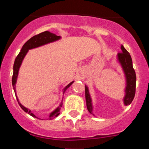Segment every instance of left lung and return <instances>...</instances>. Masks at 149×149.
I'll return each instance as SVG.
<instances>
[{
	"mask_svg": "<svg viewBox=\"0 0 149 149\" xmlns=\"http://www.w3.org/2000/svg\"><path fill=\"white\" fill-rule=\"evenodd\" d=\"M122 52L118 54V58L120 63L123 70L125 72L126 77L127 86L125 88V96L124 97V104L125 105L130 104L134 99L136 94V75L135 70L133 67V62L130 53L126 50L123 45L121 46ZM85 97L86 101V107L88 112L92 114V104L91 99L88 92V87L85 86Z\"/></svg>",
	"mask_w": 149,
	"mask_h": 149,
	"instance_id": "8db88e82",
	"label": "left lung"
}]
</instances>
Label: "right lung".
I'll return each mask as SVG.
<instances>
[{"label":"right lung","instance_id":"1","mask_svg":"<svg viewBox=\"0 0 149 149\" xmlns=\"http://www.w3.org/2000/svg\"><path fill=\"white\" fill-rule=\"evenodd\" d=\"M61 39V37L60 36H57L56 34H53V33H51L49 31H45L44 32H42L40 34H37V35L34 36L31 38H30L29 40L24 45L23 47H22V49H21L20 52L19 53V55H17V57L16 58L14 61V64H13V76H12V85H13V90H14V92L16 93V86H15V84L16 83V80H17V76H18V73H19V68H20L21 65H22V63L23 59L24 58L25 55L27 53L28 50L30 49H33V48L37 47H40L42 45H44L47 44V43L52 42L56 41V40H59ZM73 83V81L70 82L68 85H67L65 87V88L63 89V94L65 92V91L67 90V88L71 85ZM17 101L18 103H19V106L22 107V109H23L24 112H27L28 114H29L31 116L34 117V118H37L35 115H34L33 113H31V111L29 110L27 108L24 107L23 105L21 104V103L19 102V100L17 98ZM63 103L61 102V104H60L59 107L57 108L56 109L53 111L52 112H51L50 115H49V120L53 119V118H56L60 114V109L62 107Z\"/></svg>","mask_w":149,"mask_h":149}]
</instances>
